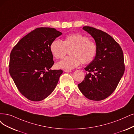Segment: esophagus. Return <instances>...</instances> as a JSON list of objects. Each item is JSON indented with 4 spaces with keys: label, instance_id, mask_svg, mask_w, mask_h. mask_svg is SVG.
<instances>
[{
    "label": "esophagus",
    "instance_id": "1",
    "mask_svg": "<svg viewBox=\"0 0 134 134\" xmlns=\"http://www.w3.org/2000/svg\"><path fill=\"white\" fill-rule=\"evenodd\" d=\"M64 72H67V73H70V72H71L72 71L70 70H67V69H65V70H64Z\"/></svg>",
    "mask_w": 134,
    "mask_h": 134
}]
</instances>
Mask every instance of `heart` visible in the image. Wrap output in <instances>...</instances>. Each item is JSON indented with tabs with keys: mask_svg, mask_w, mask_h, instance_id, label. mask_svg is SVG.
Returning <instances> with one entry per match:
<instances>
[{
	"mask_svg": "<svg viewBox=\"0 0 134 134\" xmlns=\"http://www.w3.org/2000/svg\"><path fill=\"white\" fill-rule=\"evenodd\" d=\"M97 45L95 42L80 33L69 34L62 41L56 38L52 42L50 50L56 59H62L67 52L71 56L63 59L57 63L59 68L70 70L78 67L81 63L91 62L97 53Z\"/></svg>",
	"mask_w": 134,
	"mask_h": 134,
	"instance_id": "heart-1",
	"label": "heart"
}]
</instances>
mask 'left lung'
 Instances as JSON below:
<instances>
[{"mask_svg": "<svg viewBox=\"0 0 134 134\" xmlns=\"http://www.w3.org/2000/svg\"><path fill=\"white\" fill-rule=\"evenodd\" d=\"M84 30L94 38L97 45L96 56L85 70V80L78 84L79 90L92 100H102L115 90L125 71L122 49L110 35L100 30L84 26Z\"/></svg>", "mask_w": 134, "mask_h": 134, "instance_id": "left-lung-1", "label": "left lung"}]
</instances>
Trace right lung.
<instances>
[{"label": "right lung", "mask_w": 134, "mask_h": 134, "mask_svg": "<svg viewBox=\"0 0 134 134\" xmlns=\"http://www.w3.org/2000/svg\"><path fill=\"white\" fill-rule=\"evenodd\" d=\"M61 35L54 28H37L23 37L12 50L10 75L19 92L30 100L44 99L57 85L63 71L50 70L54 64L50 45Z\"/></svg>", "instance_id": "obj_1"}]
</instances>
